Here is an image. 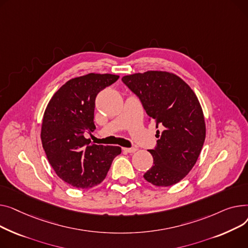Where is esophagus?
I'll list each match as a JSON object with an SVG mask.
<instances>
[{
  "mask_svg": "<svg viewBox=\"0 0 248 248\" xmlns=\"http://www.w3.org/2000/svg\"><path fill=\"white\" fill-rule=\"evenodd\" d=\"M124 151L128 152V153H133L135 151H137V148L136 147H131V148H123Z\"/></svg>",
  "mask_w": 248,
  "mask_h": 248,
  "instance_id": "34e87169",
  "label": "esophagus"
}]
</instances>
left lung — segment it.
<instances>
[{"instance_id":"obj_1","label":"left lung","mask_w":248,"mask_h":248,"mask_svg":"<svg viewBox=\"0 0 248 248\" xmlns=\"http://www.w3.org/2000/svg\"><path fill=\"white\" fill-rule=\"evenodd\" d=\"M123 83L141 101L161 130L154 149L153 166L144 174L155 186L178 183L195 165L205 140V121L199 101L180 77L164 71L127 75Z\"/></svg>"}]
</instances>
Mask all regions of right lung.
I'll return each instance as SVG.
<instances>
[{"label":"right lung","instance_id":"obj_1","mask_svg":"<svg viewBox=\"0 0 248 248\" xmlns=\"http://www.w3.org/2000/svg\"><path fill=\"white\" fill-rule=\"evenodd\" d=\"M119 79L118 75L95 74L73 78L58 90L44 113L41 140L56 174L69 185L87 189L100 184L119 146L90 144L84 133L95 129L97 94Z\"/></svg>","mask_w":248,"mask_h":248}]
</instances>
